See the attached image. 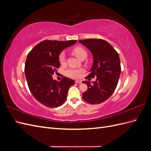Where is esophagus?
<instances>
[{"label": "esophagus", "mask_w": 151, "mask_h": 151, "mask_svg": "<svg viewBox=\"0 0 151 151\" xmlns=\"http://www.w3.org/2000/svg\"><path fill=\"white\" fill-rule=\"evenodd\" d=\"M75 82L77 84H81L82 83V81H76Z\"/></svg>", "instance_id": "34e87169"}]
</instances>
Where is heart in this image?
<instances>
[{"mask_svg":"<svg viewBox=\"0 0 151 151\" xmlns=\"http://www.w3.org/2000/svg\"><path fill=\"white\" fill-rule=\"evenodd\" d=\"M73 53L75 55L81 59L83 56H87V52L86 50L81 47H77L74 48L72 50ZM58 60L60 64H63L65 62V55L64 52H61L58 56ZM84 72L83 68H68L65 72L66 75L71 78L77 79L79 78L81 74Z\"/></svg>","mask_w":151,"mask_h":151,"instance_id":"obj_1","label":"heart"}]
</instances>
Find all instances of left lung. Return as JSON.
Masks as SVG:
<instances>
[{
    "label": "left lung",
    "mask_w": 151,
    "mask_h": 151,
    "mask_svg": "<svg viewBox=\"0 0 151 151\" xmlns=\"http://www.w3.org/2000/svg\"><path fill=\"white\" fill-rule=\"evenodd\" d=\"M79 42L93 55V65L86 79L96 77L91 83L88 81L83 82L88 86V89L82 96L89 104L101 103L111 96L117 86L121 73L119 55L110 44L102 39H86Z\"/></svg>",
    "instance_id": "8db88e82"
}]
</instances>
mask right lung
Here are the masks:
<instances>
[{
  "label": "right lung",
  "mask_w": 151,
  "mask_h": 151,
  "mask_svg": "<svg viewBox=\"0 0 151 151\" xmlns=\"http://www.w3.org/2000/svg\"><path fill=\"white\" fill-rule=\"evenodd\" d=\"M77 40L65 42L44 40L32 49L25 62L24 72L30 92L38 102L49 108H57L65 101L74 80L63 77L60 81L52 75L60 67L59 54L63 49L76 43Z\"/></svg>",
  "instance_id": "right-lung-1"
}]
</instances>
